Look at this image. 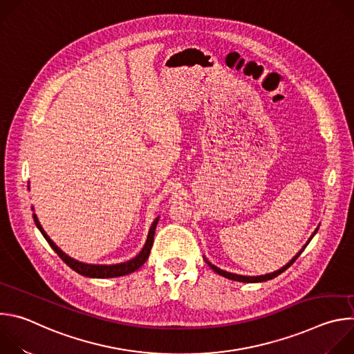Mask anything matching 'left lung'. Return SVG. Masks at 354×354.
<instances>
[{
	"mask_svg": "<svg viewBox=\"0 0 354 354\" xmlns=\"http://www.w3.org/2000/svg\"><path fill=\"white\" fill-rule=\"evenodd\" d=\"M317 231H318V228L315 230V232H314V235L317 234ZM313 235V236H314ZM313 236L310 238V241L313 239ZM310 241L307 242V243H310ZM307 246V245H306ZM304 246V248H306ZM301 252H302V249L298 252V254L286 265V266H283L280 270H276V272H273V273H269V274H263V276H241V274H235V273H230V272H225V270H221V269H218L217 266H214V265H212L209 261H207V263H209V266L216 272V273H218L220 276H223V277H227V279H230V280H234V281H241V283H259V281H266V280H272V279H274V277H277L279 274H281L284 270H287L294 262H295V259L301 255Z\"/></svg>",
	"mask_w": 354,
	"mask_h": 354,
	"instance_id": "obj_1",
	"label": "left lung"
}]
</instances>
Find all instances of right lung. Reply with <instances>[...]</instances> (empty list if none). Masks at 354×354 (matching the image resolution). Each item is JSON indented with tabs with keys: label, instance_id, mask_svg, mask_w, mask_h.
<instances>
[{
	"label": "right lung",
	"instance_id": "right-lung-1",
	"mask_svg": "<svg viewBox=\"0 0 354 354\" xmlns=\"http://www.w3.org/2000/svg\"><path fill=\"white\" fill-rule=\"evenodd\" d=\"M33 220H35V224L36 227L40 230L41 235L46 238V241L48 242V245L52 246L55 249L56 254L62 258V261L64 263H67L73 270H75L77 273L82 274V276H86V277H95V279H106V277H119V276H124V274H129V273H133L134 270H137L138 268H141L145 261L148 259L149 257V252H151V246H153V242H154V234H156V227L158 224V218H156V221L153 223V225H151L149 228V232H148V236H147V242L142 248V250L140 252V254L129 261V262H124V263H120V265H109V266H105V265H86V263H81L78 261H74L71 259L70 257H67L64 252L56 246V243L50 239L47 236V234L44 232V230L41 228L36 214H33Z\"/></svg>",
	"mask_w": 354,
	"mask_h": 354
}]
</instances>
